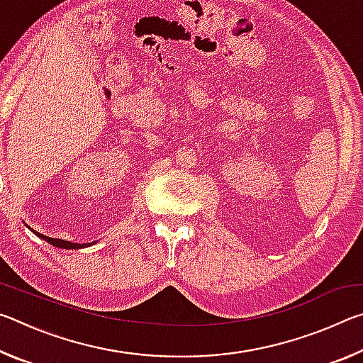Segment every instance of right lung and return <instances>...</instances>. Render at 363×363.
Masks as SVG:
<instances>
[{
  "mask_svg": "<svg viewBox=\"0 0 363 363\" xmlns=\"http://www.w3.org/2000/svg\"><path fill=\"white\" fill-rule=\"evenodd\" d=\"M28 227V225H27ZM30 229V227H28ZM35 235H38L40 238H43V240H46L48 243H51L52 247H56V248H64V250H79V248H84L86 247V243H73V242H67V240H60V238H51V237H46V235H43V233H38V232H33ZM96 242H91V243H88V247L89 245H94Z\"/></svg>",
  "mask_w": 363,
  "mask_h": 363,
  "instance_id": "obj_1",
  "label": "right lung"
}]
</instances>
